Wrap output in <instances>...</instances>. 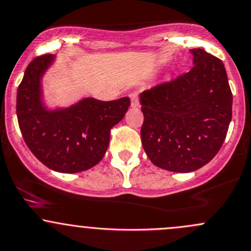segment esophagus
I'll list each match as a JSON object with an SVG mask.
<instances>
[{"label":"esophagus","instance_id":"1","mask_svg":"<svg viewBox=\"0 0 251 251\" xmlns=\"http://www.w3.org/2000/svg\"><path fill=\"white\" fill-rule=\"evenodd\" d=\"M130 100H131V107H138L139 106V93L138 92L131 93Z\"/></svg>","mask_w":251,"mask_h":251}]
</instances>
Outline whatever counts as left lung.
Returning <instances> with one entry per match:
<instances>
[{"label": "left lung", "mask_w": 251, "mask_h": 251, "mask_svg": "<svg viewBox=\"0 0 251 251\" xmlns=\"http://www.w3.org/2000/svg\"><path fill=\"white\" fill-rule=\"evenodd\" d=\"M193 68L140 94L141 143L157 167L190 173L221 149L232 120V92L224 63L204 49H191Z\"/></svg>", "instance_id": "left-lung-1"}]
</instances>
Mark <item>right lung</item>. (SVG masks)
<instances>
[{
	"instance_id": "obj_1",
	"label": "right lung",
	"mask_w": 251,
	"mask_h": 251,
	"mask_svg": "<svg viewBox=\"0 0 251 251\" xmlns=\"http://www.w3.org/2000/svg\"><path fill=\"white\" fill-rule=\"evenodd\" d=\"M55 55L37 56L25 70L17 92V117L30 151L59 173H79L104 157L110 130L130 106L128 97L112 101L84 98L69 107L50 110L43 102L42 78Z\"/></svg>"
}]
</instances>
